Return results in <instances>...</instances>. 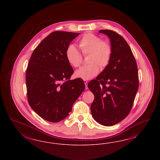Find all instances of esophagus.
Returning <instances> with one entry per match:
<instances>
[{
	"label": "esophagus",
	"instance_id": "obj_1",
	"mask_svg": "<svg viewBox=\"0 0 160 160\" xmlns=\"http://www.w3.org/2000/svg\"><path fill=\"white\" fill-rule=\"evenodd\" d=\"M84 84H85V86H86V89H88V87H87V80H84Z\"/></svg>",
	"mask_w": 160,
	"mask_h": 160
}]
</instances>
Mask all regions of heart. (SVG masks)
<instances>
[{"instance_id":"heart-1","label":"heart","mask_w":160,"mask_h":160,"mask_svg":"<svg viewBox=\"0 0 160 160\" xmlns=\"http://www.w3.org/2000/svg\"><path fill=\"white\" fill-rule=\"evenodd\" d=\"M78 46L84 56L88 55V64L76 70L74 76L84 80H90L98 73L99 67L104 68L108 65L112 58V45L108 41L88 32L80 39ZM65 55L68 63L73 68H78L82 63V56L73 44L67 48Z\"/></svg>"}]
</instances>
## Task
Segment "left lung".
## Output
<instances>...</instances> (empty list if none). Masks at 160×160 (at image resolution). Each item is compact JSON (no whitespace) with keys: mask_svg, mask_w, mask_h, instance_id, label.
Listing matches in <instances>:
<instances>
[{"mask_svg":"<svg viewBox=\"0 0 160 160\" xmlns=\"http://www.w3.org/2000/svg\"><path fill=\"white\" fill-rule=\"evenodd\" d=\"M99 33L110 39L112 56L108 65L88 84L94 95L91 112L99 124L112 126L124 120L131 111L138 88V72L125 39L110 30H100Z\"/></svg>","mask_w":160,"mask_h":160,"instance_id":"left-lung-1","label":"left lung"}]
</instances>
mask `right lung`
<instances>
[{
	"label": "right lung",
	"instance_id": "1",
	"mask_svg": "<svg viewBox=\"0 0 160 160\" xmlns=\"http://www.w3.org/2000/svg\"><path fill=\"white\" fill-rule=\"evenodd\" d=\"M78 33L56 31L36 47L26 73L28 100L39 116L58 122L68 116L74 102L85 88L82 78L70 80L73 68L66 50Z\"/></svg>",
	"mask_w": 160,
	"mask_h": 160
}]
</instances>
